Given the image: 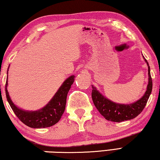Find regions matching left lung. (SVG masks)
Here are the masks:
<instances>
[{
    "instance_id": "obj_1",
    "label": "left lung",
    "mask_w": 160,
    "mask_h": 160,
    "mask_svg": "<svg viewBox=\"0 0 160 160\" xmlns=\"http://www.w3.org/2000/svg\"><path fill=\"white\" fill-rule=\"evenodd\" d=\"M143 58L145 59V61L147 63L148 66V84L144 95L138 101L129 104H117L106 98L94 86H92V98L94 106L107 120L113 122H121V121L131 120L136 117L142 112L152 89V80L150 75V68L144 56Z\"/></svg>"
}]
</instances>
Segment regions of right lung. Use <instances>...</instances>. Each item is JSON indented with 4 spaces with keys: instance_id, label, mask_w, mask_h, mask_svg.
I'll return each mask as SVG.
<instances>
[{
    "instance_id": "right-lung-1",
    "label": "right lung",
    "mask_w": 160,
    "mask_h": 160,
    "mask_svg": "<svg viewBox=\"0 0 160 160\" xmlns=\"http://www.w3.org/2000/svg\"><path fill=\"white\" fill-rule=\"evenodd\" d=\"M74 80L75 75H71L67 78L50 102L42 109L34 112L21 109L12 102L7 90L8 78L5 84V94L8 102L15 114L24 124L33 128H48L58 123L61 119L66 109L68 92Z\"/></svg>"
}]
</instances>
